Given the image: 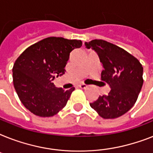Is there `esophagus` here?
Wrapping results in <instances>:
<instances>
[{"instance_id": "obj_1", "label": "esophagus", "mask_w": 153, "mask_h": 153, "mask_svg": "<svg viewBox=\"0 0 153 153\" xmlns=\"http://www.w3.org/2000/svg\"><path fill=\"white\" fill-rule=\"evenodd\" d=\"M86 85H85V84H79V87H80V88L82 89H84V88H86Z\"/></svg>"}]
</instances>
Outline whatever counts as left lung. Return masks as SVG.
<instances>
[{
    "label": "left lung",
    "mask_w": 153,
    "mask_h": 153,
    "mask_svg": "<svg viewBox=\"0 0 153 153\" xmlns=\"http://www.w3.org/2000/svg\"><path fill=\"white\" fill-rule=\"evenodd\" d=\"M103 65L101 79L110 86L106 95L92 103L91 108L105 119L122 116L135 104L143 85V67L139 60L124 49L102 39L85 42Z\"/></svg>",
    "instance_id": "obj_1"
}]
</instances>
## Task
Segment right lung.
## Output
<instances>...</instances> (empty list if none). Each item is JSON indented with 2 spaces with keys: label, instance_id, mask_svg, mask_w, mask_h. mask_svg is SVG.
<instances>
[{
  "label": "right lung",
  "instance_id": "right-lung-1",
  "mask_svg": "<svg viewBox=\"0 0 153 153\" xmlns=\"http://www.w3.org/2000/svg\"><path fill=\"white\" fill-rule=\"evenodd\" d=\"M81 40L48 37L27 48L13 68L14 87L23 105L39 117H52L67 105L74 88L64 91L53 83L65 73V67Z\"/></svg>",
  "mask_w": 153,
  "mask_h": 153
}]
</instances>
